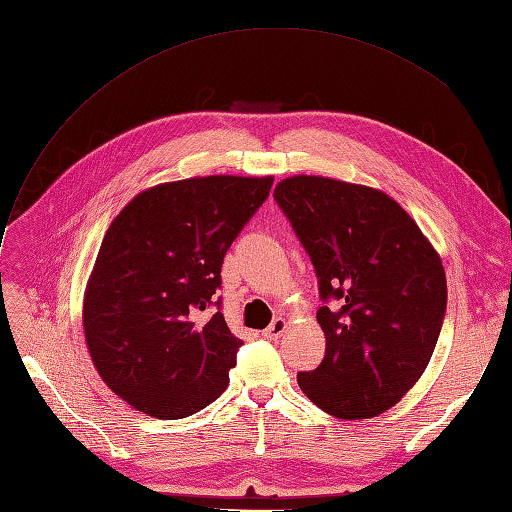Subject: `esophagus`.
Here are the masks:
<instances>
[{"label":"esophagus","instance_id":"34e87169","mask_svg":"<svg viewBox=\"0 0 512 512\" xmlns=\"http://www.w3.org/2000/svg\"><path fill=\"white\" fill-rule=\"evenodd\" d=\"M286 330V320L284 317H277V320L267 328V330H262V337L264 339H277V337H281V332Z\"/></svg>","mask_w":512,"mask_h":512}]
</instances>
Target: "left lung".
Here are the masks:
<instances>
[{
	"instance_id": "8db88e82",
	"label": "left lung",
	"mask_w": 512,
	"mask_h": 512,
	"mask_svg": "<svg viewBox=\"0 0 512 512\" xmlns=\"http://www.w3.org/2000/svg\"><path fill=\"white\" fill-rule=\"evenodd\" d=\"M273 197L313 262L324 301L317 324L326 356L298 373V385L328 415L377 417L411 390L434 354L447 311L443 262L381 190L294 175Z\"/></svg>"
}]
</instances>
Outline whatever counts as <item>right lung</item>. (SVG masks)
<instances>
[{
  "instance_id": "obj_1",
  "label": "right lung",
  "mask_w": 512,
  "mask_h": 512,
  "mask_svg": "<svg viewBox=\"0 0 512 512\" xmlns=\"http://www.w3.org/2000/svg\"><path fill=\"white\" fill-rule=\"evenodd\" d=\"M271 186V175L165 182L139 192L110 224L82 324L101 379L133 409L182 419L226 390L241 341L214 294L224 254Z\"/></svg>"
}]
</instances>
